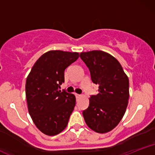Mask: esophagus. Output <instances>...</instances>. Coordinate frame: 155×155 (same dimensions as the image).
Listing matches in <instances>:
<instances>
[{
    "mask_svg": "<svg viewBox=\"0 0 155 155\" xmlns=\"http://www.w3.org/2000/svg\"><path fill=\"white\" fill-rule=\"evenodd\" d=\"M81 95H79V94H76V97H77V98H79V97H81Z\"/></svg>",
    "mask_w": 155,
    "mask_h": 155,
    "instance_id": "esophagus-1",
    "label": "esophagus"
}]
</instances>
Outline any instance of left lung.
<instances>
[{
	"mask_svg": "<svg viewBox=\"0 0 155 155\" xmlns=\"http://www.w3.org/2000/svg\"><path fill=\"white\" fill-rule=\"evenodd\" d=\"M90 71L92 81L98 84V94L90 97V105L83 111L90 129L106 133L120 123L129 99V79L114 57L106 51L93 50L80 53Z\"/></svg>",
	"mask_w": 155,
	"mask_h": 155,
	"instance_id": "obj_1",
	"label": "left lung"
}]
</instances>
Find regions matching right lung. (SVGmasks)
Wrapping results in <instances>:
<instances>
[{"instance_id": "add662e5", "label": "right lung", "mask_w": 155, "mask_h": 155, "mask_svg": "<svg viewBox=\"0 0 155 155\" xmlns=\"http://www.w3.org/2000/svg\"><path fill=\"white\" fill-rule=\"evenodd\" d=\"M78 52L51 50L42 54L26 79L28 108L37 128L52 136L66 127L76 105L74 94L58 90L64 71L79 58Z\"/></svg>"}]
</instances>
